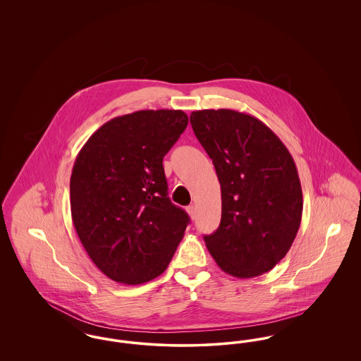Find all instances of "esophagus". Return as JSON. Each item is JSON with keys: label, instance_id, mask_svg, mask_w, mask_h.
<instances>
[{"label": "esophagus", "instance_id": "obj_1", "mask_svg": "<svg viewBox=\"0 0 361 361\" xmlns=\"http://www.w3.org/2000/svg\"><path fill=\"white\" fill-rule=\"evenodd\" d=\"M187 212H188L189 216L193 219L195 215H196V208H195V206H188L187 207Z\"/></svg>", "mask_w": 361, "mask_h": 361}]
</instances>
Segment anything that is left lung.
Segmentation results:
<instances>
[{"label":"left lung","mask_w":361,"mask_h":361,"mask_svg":"<svg viewBox=\"0 0 361 361\" xmlns=\"http://www.w3.org/2000/svg\"><path fill=\"white\" fill-rule=\"evenodd\" d=\"M190 124L221 183V224L204 235L209 255L234 277L269 272L288 253L302 221L303 195L292 155L249 114L195 111Z\"/></svg>","instance_id":"8db88e82"}]
</instances>
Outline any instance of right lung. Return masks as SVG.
<instances>
[{
    "mask_svg": "<svg viewBox=\"0 0 361 361\" xmlns=\"http://www.w3.org/2000/svg\"><path fill=\"white\" fill-rule=\"evenodd\" d=\"M188 126L180 109L114 118L86 140L70 177L74 228L114 281L143 284L169 265L189 224L168 197L162 159Z\"/></svg>",
    "mask_w": 361,
    "mask_h": 361,
    "instance_id": "1",
    "label": "right lung"
}]
</instances>
